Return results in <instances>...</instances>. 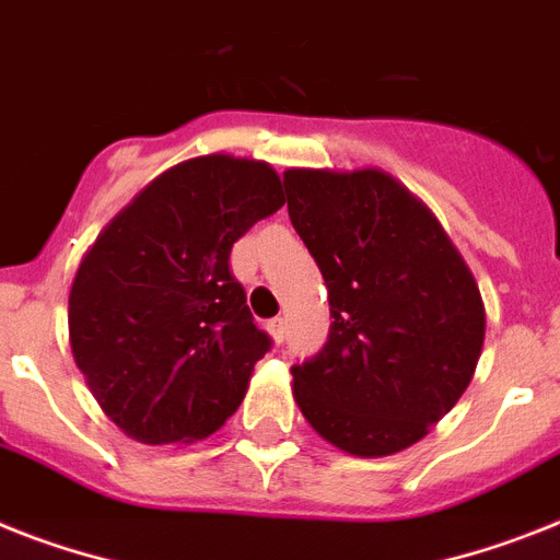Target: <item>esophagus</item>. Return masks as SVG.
Returning <instances> with one entry per match:
<instances>
[{
	"instance_id": "esophagus-1",
	"label": "esophagus",
	"mask_w": 560,
	"mask_h": 560,
	"mask_svg": "<svg viewBox=\"0 0 560 560\" xmlns=\"http://www.w3.org/2000/svg\"><path fill=\"white\" fill-rule=\"evenodd\" d=\"M269 331H271V337H275L277 343H283V340H285V320H283V317H275V320L269 323Z\"/></svg>"
}]
</instances>
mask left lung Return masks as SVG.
<instances>
[{"label": "left lung", "instance_id": "left-lung-1", "mask_svg": "<svg viewBox=\"0 0 560 560\" xmlns=\"http://www.w3.org/2000/svg\"><path fill=\"white\" fill-rule=\"evenodd\" d=\"M289 217L335 317L291 395L323 441L358 457L429 435L478 366L487 312L472 271L404 183L381 168H289Z\"/></svg>", "mask_w": 560, "mask_h": 560}]
</instances>
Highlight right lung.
Listing matches in <instances>:
<instances>
[{"label": "right lung", "mask_w": 560, "mask_h": 560, "mask_svg": "<svg viewBox=\"0 0 560 560\" xmlns=\"http://www.w3.org/2000/svg\"><path fill=\"white\" fill-rule=\"evenodd\" d=\"M283 202L269 163L194 156L151 179L88 248L68 294L71 352L125 435L194 443L237 412L271 340L231 277V246Z\"/></svg>", "instance_id": "add662e5"}]
</instances>
